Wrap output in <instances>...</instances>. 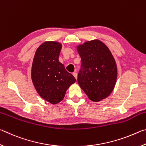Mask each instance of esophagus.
Wrapping results in <instances>:
<instances>
[{
  "label": "esophagus",
  "instance_id": "34e87169",
  "mask_svg": "<svg viewBox=\"0 0 146 146\" xmlns=\"http://www.w3.org/2000/svg\"><path fill=\"white\" fill-rule=\"evenodd\" d=\"M73 75L75 76V78H76V80H77V73H76V72H74L73 73Z\"/></svg>",
  "mask_w": 146,
  "mask_h": 146
}]
</instances>
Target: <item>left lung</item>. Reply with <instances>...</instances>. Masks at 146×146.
<instances>
[{
    "mask_svg": "<svg viewBox=\"0 0 146 146\" xmlns=\"http://www.w3.org/2000/svg\"><path fill=\"white\" fill-rule=\"evenodd\" d=\"M76 49L82 60L79 86L93 102L105 99L114 90L117 79V66L111 52L98 39L85 42Z\"/></svg>",
    "mask_w": 146,
    "mask_h": 146,
    "instance_id": "left-lung-1",
    "label": "left lung"
}]
</instances>
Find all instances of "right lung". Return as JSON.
<instances>
[{
    "instance_id": "obj_1",
    "label": "right lung",
    "mask_w": 146,
    "mask_h": 146,
    "mask_svg": "<svg viewBox=\"0 0 146 146\" xmlns=\"http://www.w3.org/2000/svg\"><path fill=\"white\" fill-rule=\"evenodd\" d=\"M62 44L44 42L36 49L31 66V80L40 97L51 104L61 102L68 89L75 82L58 60Z\"/></svg>"
}]
</instances>
